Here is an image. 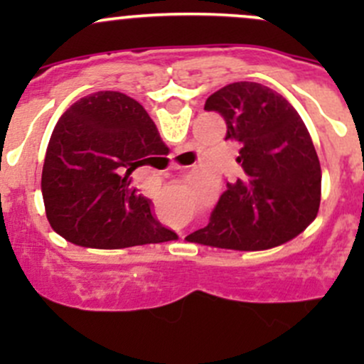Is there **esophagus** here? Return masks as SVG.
Here are the masks:
<instances>
[{
    "mask_svg": "<svg viewBox=\"0 0 364 364\" xmlns=\"http://www.w3.org/2000/svg\"><path fill=\"white\" fill-rule=\"evenodd\" d=\"M172 167H174V168H179V165H178V164H172Z\"/></svg>",
    "mask_w": 364,
    "mask_h": 364,
    "instance_id": "1",
    "label": "esophagus"
}]
</instances>
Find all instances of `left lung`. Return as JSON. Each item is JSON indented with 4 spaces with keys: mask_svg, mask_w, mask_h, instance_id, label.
I'll return each mask as SVG.
<instances>
[{
    "mask_svg": "<svg viewBox=\"0 0 364 364\" xmlns=\"http://www.w3.org/2000/svg\"><path fill=\"white\" fill-rule=\"evenodd\" d=\"M240 142V174L220 197L211 220L186 240L204 247L257 252L294 240L315 220L322 171L306 124L271 87L232 82L205 100Z\"/></svg>",
    "mask_w": 364,
    "mask_h": 364,
    "instance_id": "8db88e82",
    "label": "left lung"
}]
</instances>
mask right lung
<instances>
[{
  "label": "right lung",
  "mask_w": 364,
  "mask_h": 364,
  "mask_svg": "<svg viewBox=\"0 0 364 364\" xmlns=\"http://www.w3.org/2000/svg\"><path fill=\"white\" fill-rule=\"evenodd\" d=\"M156 141L161 137L146 109L119 91H97L70 105L54 127L42 171L54 232L102 250L174 240L130 178L155 159Z\"/></svg>",
  "instance_id": "1"
}]
</instances>
